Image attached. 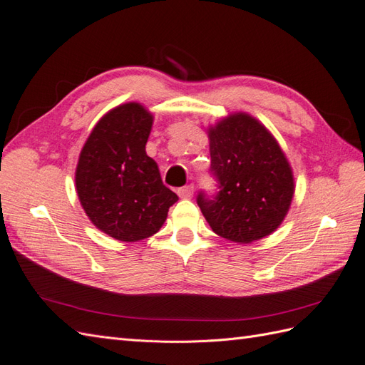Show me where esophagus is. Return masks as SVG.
I'll return each mask as SVG.
<instances>
[{"label":"esophagus","instance_id":"34e87169","mask_svg":"<svg viewBox=\"0 0 365 365\" xmlns=\"http://www.w3.org/2000/svg\"><path fill=\"white\" fill-rule=\"evenodd\" d=\"M177 194H179L182 199H191L192 194H194V185L190 183L186 186H182V188L177 190Z\"/></svg>","mask_w":365,"mask_h":365}]
</instances>
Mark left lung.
<instances>
[{"mask_svg":"<svg viewBox=\"0 0 365 365\" xmlns=\"http://www.w3.org/2000/svg\"><path fill=\"white\" fill-rule=\"evenodd\" d=\"M207 138L218 192L197 195L206 222L217 235L242 245L270 235L284 220L295 191L278 142L246 113L217 122Z\"/></svg>","mask_w":365,"mask_h":365,"instance_id":"1","label":"left lung"}]
</instances>
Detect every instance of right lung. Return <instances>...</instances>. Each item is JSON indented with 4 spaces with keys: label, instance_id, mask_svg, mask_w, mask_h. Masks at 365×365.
I'll use <instances>...</instances> for the list:
<instances>
[{
    "label": "right lung",
    "instance_id": "right-lung-1",
    "mask_svg": "<svg viewBox=\"0 0 365 365\" xmlns=\"http://www.w3.org/2000/svg\"><path fill=\"white\" fill-rule=\"evenodd\" d=\"M151 127L147 108L122 103L103 114L79 154V202L91 223L119 242H139L158 232L179 200L145 151Z\"/></svg>",
    "mask_w": 365,
    "mask_h": 365
}]
</instances>
